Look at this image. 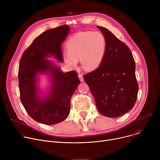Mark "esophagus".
<instances>
[{
	"mask_svg": "<svg viewBox=\"0 0 160 160\" xmlns=\"http://www.w3.org/2000/svg\"><path fill=\"white\" fill-rule=\"evenodd\" d=\"M78 78H79V79H80V80L81 82H83L84 81L82 74H79V75H78Z\"/></svg>",
	"mask_w": 160,
	"mask_h": 160,
	"instance_id": "34e87169",
	"label": "esophagus"
}]
</instances>
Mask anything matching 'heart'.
Masks as SVG:
<instances>
[{
  "label": "heart",
  "instance_id": "heart-1",
  "mask_svg": "<svg viewBox=\"0 0 160 160\" xmlns=\"http://www.w3.org/2000/svg\"><path fill=\"white\" fill-rule=\"evenodd\" d=\"M106 42L99 32H85L72 37L66 44L68 55L64 58L66 64L76 66L80 59L85 70L91 71L99 66L106 52Z\"/></svg>",
  "mask_w": 160,
  "mask_h": 160
}]
</instances>
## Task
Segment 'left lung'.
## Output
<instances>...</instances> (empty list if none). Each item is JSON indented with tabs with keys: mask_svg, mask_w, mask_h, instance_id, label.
Listing matches in <instances>:
<instances>
[{
	"mask_svg": "<svg viewBox=\"0 0 160 160\" xmlns=\"http://www.w3.org/2000/svg\"><path fill=\"white\" fill-rule=\"evenodd\" d=\"M106 39L104 59L94 71L83 75L102 115L117 118L130 111L138 94L135 63L127 45L108 29L98 26Z\"/></svg>",
	"mask_w": 160,
	"mask_h": 160,
	"instance_id": "1",
	"label": "left lung"
}]
</instances>
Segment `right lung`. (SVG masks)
I'll return each mask as SVG.
<instances>
[{"mask_svg": "<svg viewBox=\"0 0 160 160\" xmlns=\"http://www.w3.org/2000/svg\"><path fill=\"white\" fill-rule=\"evenodd\" d=\"M70 27L62 25L37 37L22 54L18 80L20 99L27 113L36 122L54 125L70 114V99L80 81L75 71L63 73L59 66L48 59L52 57L63 62L61 45ZM40 74L49 77L48 92L42 95L38 83Z\"/></svg>", "mask_w": 160, "mask_h": 160, "instance_id": "1", "label": "right lung"}]
</instances>
